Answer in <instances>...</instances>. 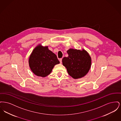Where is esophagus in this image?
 Listing matches in <instances>:
<instances>
[{
    "label": "esophagus",
    "mask_w": 121,
    "mask_h": 121,
    "mask_svg": "<svg viewBox=\"0 0 121 121\" xmlns=\"http://www.w3.org/2000/svg\"><path fill=\"white\" fill-rule=\"evenodd\" d=\"M59 61H60V63H62V58H60V59H59Z\"/></svg>",
    "instance_id": "esophagus-1"
}]
</instances>
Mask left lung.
Returning <instances> with one entry per match:
<instances>
[{"instance_id": "8db88e82", "label": "left lung", "mask_w": 121, "mask_h": 121, "mask_svg": "<svg viewBox=\"0 0 121 121\" xmlns=\"http://www.w3.org/2000/svg\"><path fill=\"white\" fill-rule=\"evenodd\" d=\"M67 53L69 56L64 57L62 63L69 74L74 79L85 76L91 66L92 59L89 53L84 49L81 50L73 48H70Z\"/></svg>"}]
</instances>
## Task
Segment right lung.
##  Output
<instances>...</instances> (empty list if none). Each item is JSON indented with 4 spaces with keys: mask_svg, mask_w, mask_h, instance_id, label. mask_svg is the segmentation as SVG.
<instances>
[{
    "mask_svg": "<svg viewBox=\"0 0 121 121\" xmlns=\"http://www.w3.org/2000/svg\"><path fill=\"white\" fill-rule=\"evenodd\" d=\"M59 63L57 56L48 49V46L40 44L35 48L29 58L31 71L35 75L42 77L49 75L54 66Z\"/></svg>",
    "mask_w": 121,
    "mask_h": 121,
    "instance_id": "add662e5",
    "label": "right lung"
}]
</instances>
